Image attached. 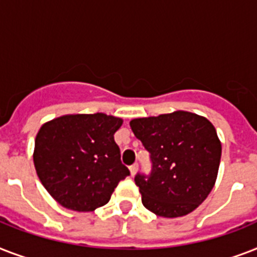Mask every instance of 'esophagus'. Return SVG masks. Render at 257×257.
Returning <instances> with one entry per match:
<instances>
[{
	"instance_id": "1",
	"label": "esophagus",
	"mask_w": 257,
	"mask_h": 257,
	"mask_svg": "<svg viewBox=\"0 0 257 257\" xmlns=\"http://www.w3.org/2000/svg\"><path fill=\"white\" fill-rule=\"evenodd\" d=\"M137 169H139V165H137V164H133L132 167H131V168H129V171H131V175H132V176L136 175Z\"/></svg>"
}]
</instances>
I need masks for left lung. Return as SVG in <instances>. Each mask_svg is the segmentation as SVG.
I'll list each match as a JSON object with an SVG mask.
<instances>
[{
  "label": "left lung",
  "mask_w": 257,
  "mask_h": 257,
  "mask_svg": "<svg viewBox=\"0 0 257 257\" xmlns=\"http://www.w3.org/2000/svg\"><path fill=\"white\" fill-rule=\"evenodd\" d=\"M129 124L153 163L149 177H135L143 205L168 219L195 211L211 193L219 172L221 143L211 121L176 110Z\"/></svg>",
  "instance_id": "1"
}]
</instances>
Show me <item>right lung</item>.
<instances>
[{
    "mask_svg": "<svg viewBox=\"0 0 257 257\" xmlns=\"http://www.w3.org/2000/svg\"><path fill=\"white\" fill-rule=\"evenodd\" d=\"M121 125L120 117L93 113L60 116L40 128L34 167L58 204L92 212L110 200L117 184L129 176L113 137Z\"/></svg>",
    "mask_w": 257,
    "mask_h": 257,
    "instance_id": "right-lung-1",
    "label": "right lung"
}]
</instances>
